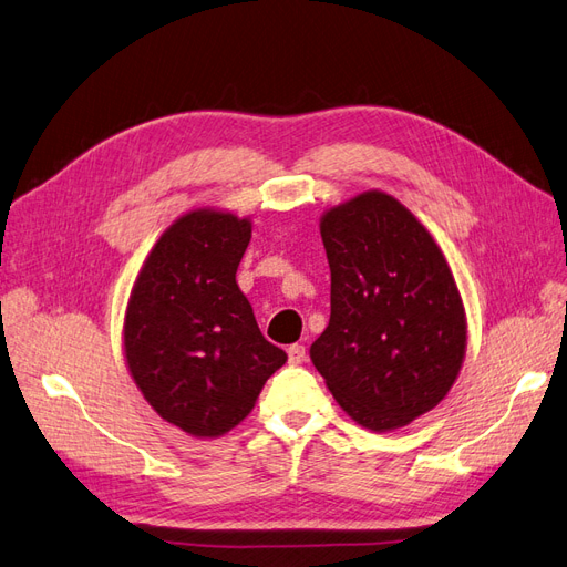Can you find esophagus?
I'll return each instance as SVG.
<instances>
[{"mask_svg": "<svg viewBox=\"0 0 567 567\" xmlns=\"http://www.w3.org/2000/svg\"><path fill=\"white\" fill-rule=\"evenodd\" d=\"M288 361H290L292 365L305 363V361H307V349H305V344H290V347H288Z\"/></svg>", "mask_w": 567, "mask_h": 567, "instance_id": "esophagus-1", "label": "esophagus"}]
</instances>
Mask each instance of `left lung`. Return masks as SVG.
Listing matches in <instances>:
<instances>
[{
    "label": "left lung",
    "instance_id": "obj_1",
    "mask_svg": "<svg viewBox=\"0 0 567 567\" xmlns=\"http://www.w3.org/2000/svg\"><path fill=\"white\" fill-rule=\"evenodd\" d=\"M330 321L309 349L344 413L370 432L405 426L455 384L466 315L426 227L370 189L321 216Z\"/></svg>",
    "mask_w": 567,
    "mask_h": 567
}]
</instances>
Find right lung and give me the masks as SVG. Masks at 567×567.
Segmentation results:
<instances>
[{"instance_id":"1","label":"right lung","mask_w":567,"mask_h":567,"mask_svg":"<svg viewBox=\"0 0 567 567\" xmlns=\"http://www.w3.org/2000/svg\"><path fill=\"white\" fill-rule=\"evenodd\" d=\"M248 241V218L189 210L154 244L128 298L131 378L162 420L197 439L246 420L288 359L265 340L237 284Z\"/></svg>"}]
</instances>
